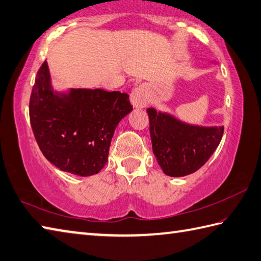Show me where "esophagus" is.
I'll list each match as a JSON object with an SVG mask.
<instances>
[{"mask_svg":"<svg viewBox=\"0 0 261 261\" xmlns=\"http://www.w3.org/2000/svg\"><path fill=\"white\" fill-rule=\"evenodd\" d=\"M131 104L134 105L136 109H142L148 103V90L145 85L138 86L137 88L134 89L131 94Z\"/></svg>","mask_w":261,"mask_h":261,"instance_id":"1","label":"esophagus"}]
</instances>
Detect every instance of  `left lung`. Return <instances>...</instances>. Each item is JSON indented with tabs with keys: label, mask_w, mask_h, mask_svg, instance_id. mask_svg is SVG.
Masks as SVG:
<instances>
[{
	"label": "left lung",
	"mask_w": 261,
	"mask_h": 261,
	"mask_svg": "<svg viewBox=\"0 0 261 261\" xmlns=\"http://www.w3.org/2000/svg\"><path fill=\"white\" fill-rule=\"evenodd\" d=\"M152 151L166 175L180 177L198 171L216 150L224 126L203 127L182 123L155 109L147 110Z\"/></svg>",
	"instance_id": "obj_1"
}]
</instances>
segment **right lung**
Masks as SVG:
<instances>
[{"label": "right lung", "instance_id": "obj_1", "mask_svg": "<svg viewBox=\"0 0 261 261\" xmlns=\"http://www.w3.org/2000/svg\"><path fill=\"white\" fill-rule=\"evenodd\" d=\"M131 111L129 95L120 91L54 93L46 61L36 75L29 101L30 124L46 160L79 176L97 174L104 167L115 127Z\"/></svg>", "mask_w": 261, "mask_h": 261}]
</instances>
